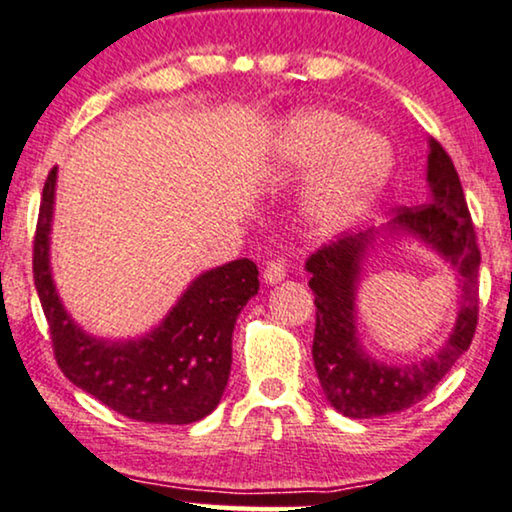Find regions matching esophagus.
Here are the masks:
<instances>
[{"mask_svg":"<svg viewBox=\"0 0 512 512\" xmlns=\"http://www.w3.org/2000/svg\"><path fill=\"white\" fill-rule=\"evenodd\" d=\"M285 275H287V266H285V261H268L266 263V268H263V280L268 282V285H277V282H282L285 280Z\"/></svg>","mask_w":512,"mask_h":512,"instance_id":"esophagus-1","label":"esophagus"}]
</instances>
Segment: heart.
Here are the masks:
<instances>
[{
    "label": "heart",
    "instance_id": "obj_1",
    "mask_svg": "<svg viewBox=\"0 0 512 512\" xmlns=\"http://www.w3.org/2000/svg\"><path fill=\"white\" fill-rule=\"evenodd\" d=\"M349 118L332 111H301L282 132L287 166L318 163L311 187V216L334 230L380 192L391 170V147L375 132H353Z\"/></svg>",
    "mask_w": 512,
    "mask_h": 512
}]
</instances>
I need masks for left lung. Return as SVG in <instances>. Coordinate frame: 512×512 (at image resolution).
<instances>
[{
  "instance_id": "left-lung-1",
  "label": "left lung",
  "mask_w": 512,
  "mask_h": 512,
  "mask_svg": "<svg viewBox=\"0 0 512 512\" xmlns=\"http://www.w3.org/2000/svg\"><path fill=\"white\" fill-rule=\"evenodd\" d=\"M427 180L432 199L403 206L394 223L415 232L437 249L463 277V301L449 342L422 363L389 368L370 361L356 339V282L372 230L342 235L306 258L308 287L315 296L313 363L320 387L334 410L346 418H380L425 399L453 363L470 349L479 315V244L451 156L437 140L430 142Z\"/></svg>"
}]
</instances>
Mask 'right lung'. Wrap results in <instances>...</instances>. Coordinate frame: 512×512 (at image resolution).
<instances>
[{"mask_svg":"<svg viewBox=\"0 0 512 512\" xmlns=\"http://www.w3.org/2000/svg\"><path fill=\"white\" fill-rule=\"evenodd\" d=\"M56 168L44 180L33 237V277L63 375L125 418L189 425L220 403L232 365V330L246 301L258 292L249 258L208 270L182 294L161 327L128 344L87 337L63 311L49 270Z\"/></svg>","mask_w":512,"mask_h":512,"instance_id":"obj_1","label":"right lung"}]
</instances>
